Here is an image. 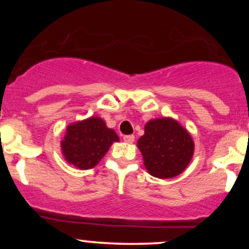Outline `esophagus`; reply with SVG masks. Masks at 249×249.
<instances>
[{
    "mask_svg": "<svg viewBox=\"0 0 249 249\" xmlns=\"http://www.w3.org/2000/svg\"><path fill=\"white\" fill-rule=\"evenodd\" d=\"M123 139H124L125 142H128V144H131V142H134V136H133V134H128V136L123 137Z\"/></svg>",
    "mask_w": 249,
    "mask_h": 249,
    "instance_id": "esophagus-1",
    "label": "esophagus"
}]
</instances>
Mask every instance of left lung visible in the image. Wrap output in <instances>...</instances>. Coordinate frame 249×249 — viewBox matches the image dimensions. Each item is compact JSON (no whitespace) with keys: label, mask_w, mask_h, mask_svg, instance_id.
Segmentation results:
<instances>
[{"label":"left lung","mask_w":249,"mask_h":249,"mask_svg":"<svg viewBox=\"0 0 249 249\" xmlns=\"http://www.w3.org/2000/svg\"><path fill=\"white\" fill-rule=\"evenodd\" d=\"M137 146L142 154L147 172L160 179H170L184 172L194 152L191 134L172 118L152 119Z\"/></svg>","instance_id":"left-lung-1"}]
</instances>
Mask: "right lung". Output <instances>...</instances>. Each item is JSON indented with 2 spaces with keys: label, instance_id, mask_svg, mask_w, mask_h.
<instances>
[{
  "label": "right lung",
  "instance_id": "1",
  "mask_svg": "<svg viewBox=\"0 0 249 249\" xmlns=\"http://www.w3.org/2000/svg\"><path fill=\"white\" fill-rule=\"evenodd\" d=\"M115 142H119L115 131L108 128L102 118L90 117L67 127L61 147L69 164L79 170H89L102 160Z\"/></svg>",
  "mask_w": 249,
  "mask_h": 249
}]
</instances>
